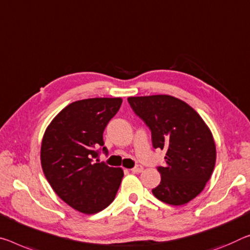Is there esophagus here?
I'll return each mask as SVG.
<instances>
[{"label":"esophagus","mask_w":250,"mask_h":250,"mask_svg":"<svg viewBox=\"0 0 250 250\" xmlns=\"http://www.w3.org/2000/svg\"><path fill=\"white\" fill-rule=\"evenodd\" d=\"M142 170H144V167H142V166H140V165H137L136 167H133L131 169V171L133 173H139V172H142Z\"/></svg>","instance_id":"esophagus-1"}]
</instances>
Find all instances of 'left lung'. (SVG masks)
<instances>
[{
  "mask_svg": "<svg viewBox=\"0 0 250 250\" xmlns=\"http://www.w3.org/2000/svg\"><path fill=\"white\" fill-rule=\"evenodd\" d=\"M133 112L151 131L154 149L166 150L158 166L160 184L152 189L162 203L180 206L203 191L216 164V146L205 121L191 106L171 96L130 97Z\"/></svg>",
  "mask_w": 250,
  "mask_h": 250,
  "instance_id": "obj_1",
  "label": "left lung"
}]
</instances>
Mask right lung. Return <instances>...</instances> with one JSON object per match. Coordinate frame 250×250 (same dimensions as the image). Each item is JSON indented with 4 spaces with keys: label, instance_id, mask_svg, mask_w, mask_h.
Segmentation results:
<instances>
[{
    "label": "right lung",
    "instance_id": "add662e5",
    "mask_svg": "<svg viewBox=\"0 0 250 250\" xmlns=\"http://www.w3.org/2000/svg\"><path fill=\"white\" fill-rule=\"evenodd\" d=\"M120 98H93L65 106L47 126L41 165L55 193L75 210L96 213L112 203L124 172L99 162L104 131L120 109Z\"/></svg>",
    "mask_w": 250,
    "mask_h": 250
}]
</instances>
